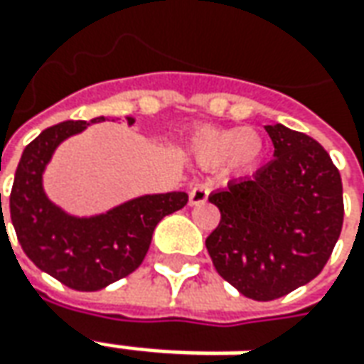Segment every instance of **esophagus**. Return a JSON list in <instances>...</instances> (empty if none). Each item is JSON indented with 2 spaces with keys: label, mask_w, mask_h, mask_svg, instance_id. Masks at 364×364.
I'll use <instances>...</instances> for the list:
<instances>
[{
  "label": "esophagus",
  "mask_w": 364,
  "mask_h": 364,
  "mask_svg": "<svg viewBox=\"0 0 364 364\" xmlns=\"http://www.w3.org/2000/svg\"><path fill=\"white\" fill-rule=\"evenodd\" d=\"M207 199H209V187L207 185H197L189 193V205L191 207L203 205V203H207Z\"/></svg>",
  "instance_id": "34e87169"
}]
</instances>
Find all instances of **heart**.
I'll use <instances>...</instances> for the list:
<instances>
[{"mask_svg": "<svg viewBox=\"0 0 364 364\" xmlns=\"http://www.w3.org/2000/svg\"><path fill=\"white\" fill-rule=\"evenodd\" d=\"M193 159L201 167L223 165L229 173L255 171L267 153V141L253 127H199L189 139Z\"/></svg>", "mask_w": 364, "mask_h": 364, "instance_id": "1", "label": "heart"}]
</instances>
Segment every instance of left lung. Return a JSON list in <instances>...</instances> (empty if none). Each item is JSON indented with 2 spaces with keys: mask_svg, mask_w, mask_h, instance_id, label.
<instances>
[{
  "mask_svg": "<svg viewBox=\"0 0 364 364\" xmlns=\"http://www.w3.org/2000/svg\"><path fill=\"white\" fill-rule=\"evenodd\" d=\"M273 161L209 195L221 223L207 237L217 273L255 301H273L323 271L343 229V183L313 137L265 125Z\"/></svg>",
  "mask_w": 364,
  "mask_h": 364,
  "instance_id": "1",
  "label": "left lung"
}]
</instances>
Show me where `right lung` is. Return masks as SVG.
I'll return each instance as SVG.
<instances>
[{"label": "right lung", "mask_w": 364, "mask_h": 364, "mask_svg": "<svg viewBox=\"0 0 364 364\" xmlns=\"http://www.w3.org/2000/svg\"><path fill=\"white\" fill-rule=\"evenodd\" d=\"M101 121L107 119L63 121L41 131L21 153L9 197L21 249L43 273L75 291H99L131 275L149 251L157 223L189 201L185 191L147 193L95 215H73L51 201L43 175L53 153ZM125 121L131 127L135 117Z\"/></svg>", "instance_id": "add662e5"}]
</instances>
